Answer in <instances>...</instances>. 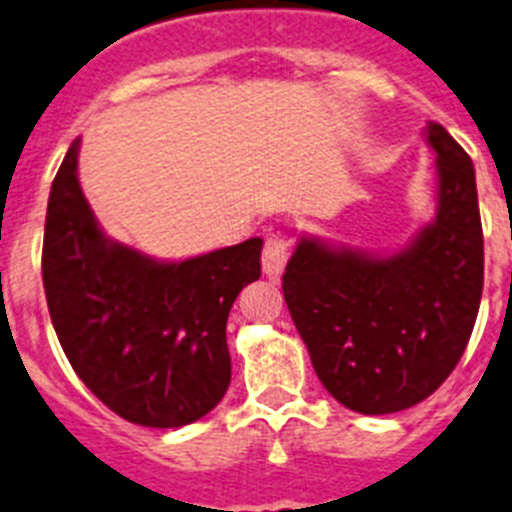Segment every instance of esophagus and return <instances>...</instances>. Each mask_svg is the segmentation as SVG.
<instances>
[{
	"mask_svg": "<svg viewBox=\"0 0 512 512\" xmlns=\"http://www.w3.org/2000/svg\"><path fill=\"white\" fill-rule=\"evenodd\" d=\"M289 246L292 241L284 238V235H269L264 246V256H261V264H264V274L271 279H277L284 271V264L289 259Z\"/></svg>",
	"mask_w": 512,
	"mask_h": 512,
	"instance_id": "34e87169",
	"label": "esophagus"
}]
</instances>
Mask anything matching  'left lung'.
I'll return each instance as SVG.
<instances>
[{
  "instance_id": "8db88e82",
  "label": "left lung",
  "mask_w": 512,
  "mask_h": 512,
  "mask_svg": "<svg viewBox=\"0 0 512 512\" xmlns=\"http://www.w3.org/2000/svg\"><path fill=\"white\" fill-rule=\"evenodd\" d=\"M425 140L436 151L438 207L410 246L377 256L302 238L282 277L315 374L361 415L400 413L433 395L459 364L482 300L472 158L438 122Z\"/></svg>"
}]
</instances>
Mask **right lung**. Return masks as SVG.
<instances>
[{"label":"right lung","instance_id":"obj_1","mask_svg":"<svg viewBox=\"0 0 512 512\" xmlns=\"http://www.w3.org/2000/svg\"><path fill=\"white\" fill-rule=\"evenodd\" d=\"M71 143L48 197L43 287L74 372L130 423L200 420L230 384L225 325L235 297L261 277V238L187 261H156L112 241L76 176Z\"/></svg>","mask_w":512,"mask_h":512}]
</instances>
